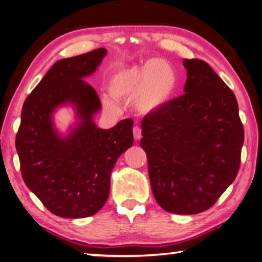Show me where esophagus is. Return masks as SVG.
I'll list each match as a JSON object with an SVG mask.
<instances>
[{
	"instance_id": "34e87169",
	"label": "esophagus",
	"mask_w": 262,
	"mask_h": 262,
	"mask_svg": "<svg viewBox=\"0 0 262 262\" xmlns=\"http://www.w3.org/2000/svg\"><path fill=\"white\" fill-rule=\"evenodd\" d=\"M133 135H134V138L136 140H140L142 138V129L140 128L139 126H135L134 128H133Z\"/></svg>"
}]
</instances>
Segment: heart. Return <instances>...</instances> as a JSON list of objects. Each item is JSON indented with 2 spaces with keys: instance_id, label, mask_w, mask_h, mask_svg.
<instances>
[{
  "instance_id": "heart-1",
  "label": "heart",
  "mask_w": 262,
  "mask_h": 262,
  "mask_svg": "<svg viewBox=\"0 0 262 262\" xmlns=\"http://www.w3.org/2000/svg\"><path fill=\"white\" fill-rule=\"evenodd\" d=\"M178 81L177 72L167 62L154 58L141 66L115 70L109 76L108 91L115 99L134 96V104L140 112L151 113L171 99ZM103 103L114 107L109 99H104Z\"/></svg>"
}]
</instances>
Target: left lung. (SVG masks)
I'll use <instances>...</instances> for the list:
<instances>
[{
    "label": "left lung",
    "mask_w": 262,
    "mask_h": 262,
    "mask_svg": "<svg viewBox=\"0 0 262 262\" xmlns=\"http://www.w3.org/2000/svg\"><path fill=\"white\" fill-rule=\"evenodd\" d=\"M185 94L146 115L140 141L155 200L166 212L210 208L240 168L244 126L234 93L205 61L183 60Z\"/></svg>",
    "instance_id": "8db88e82"
}]
</instances>
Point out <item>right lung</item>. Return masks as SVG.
<instances>
[{"instance_id": "add662e5", "label": "right lung", "mask_w": 262, "mask_h": 262, "mask_svg": "<svg viewBox=\"0 0 262 262\" xmlns=\"http://www.w3.org/2000/svg\"><path fill=\"white\" fill-rule=\"evenodd\" d=\"M104 48L57 61L23 103L15 140L23 181L49 212L61 217L92 216L106 204L116 160L132 147L133 120L101 129L93 118L99 96L82 79L92 75ZM76 107L80 121L61 137L52 113L62 104Z\"/></svg>"}]
</instances>
